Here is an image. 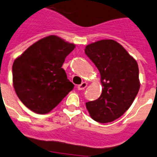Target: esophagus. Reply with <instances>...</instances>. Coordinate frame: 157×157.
Instances as JSON below:
<instances>
[{"mask_svg": "<svg viewBox=\"0 0 157 157\" xmlns=\"http://www.w3.org/2000/svg\"><path fill=\"white\" fill-rule=\"evenodd\" d=\"M86 86H87V83H86V82H82L80 85H78V86H77V88H78V90H84V89L86 87Z\"/></svg>", "mask_w": 157, "mask_h": 157, "instance_id": "1", "label": "esophagus"}]
</instances>
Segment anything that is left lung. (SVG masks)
<instances>
[{
	"mask_svg": "<svg viewBox=\"0 0 157 157\" xmlns=\"http://www.w3.org/2000/svg\"><path fill=\"white\" fill-rule=\"evenodd\" d=\"M85 54L99 70L103 86L99 99L86 103V109L97 122H112L124 115L138 94L140 84L137 62L111 39L89 44Z\"/></svg>",
	"mask_w": 157,
	"mask_h": 157,
	"instance_id": "8db88e82",
	"label": "left lung"
}]
</instances>
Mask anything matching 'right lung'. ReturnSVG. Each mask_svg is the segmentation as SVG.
Segmentation results:
<instances>
[{"instance_id":"1","label":"right lung","mask_w":157,"mask_h":157,"mask_svg":"<svg viewBox=\"0 0 157 157\" xmlns=\"http://www.w3.org/2000/svg\"><path fill=\"white\" fill-rule=\"evenodd\" d=\"M75 45L50 35L29 46L13 64V83L23 104L37 114L49 113L74 85L62 68Z\"/></svg>"}]
</instances>
